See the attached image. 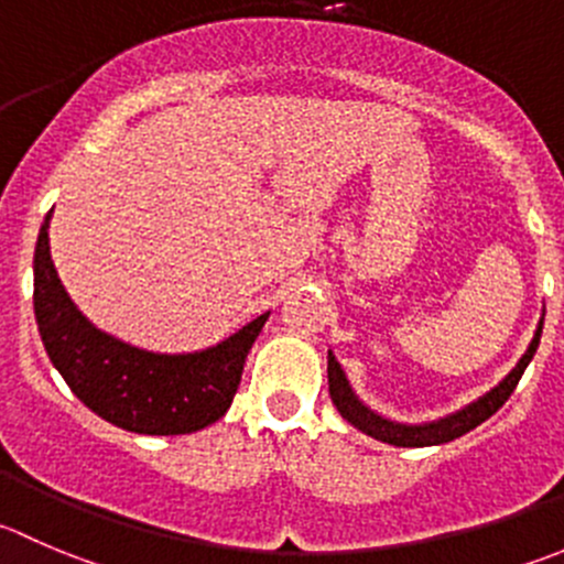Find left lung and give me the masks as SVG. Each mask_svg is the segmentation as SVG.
I'll return each instance as SVG.
<instances>
[{"label": "left lung", "mask_w": 564, "mask_h": 564, "mask_svg": "<svg viewBox=\"0 0 564 564\" xmlns=\"http://www.w3.org/2000/svg\"><path fill=\"white\" fill-rule=\"evenodd\" d=\"M540 333H543V319H540L538 330H534L532 344H529L527 352L521 355V360L516 364V369L505 377L496 388H490L485 397H479L477 402L466 404L457 413L446 415V419L430 421V424H399V421L386 419V415L375 413L371 408H366L358 397H355L352 386H349L347 375H344L341 364L336 360V355L327 352V386H330V399L336 404L338 413L352 424L360 433L371 435V438L382 441V444L391 446H438L446 444V441H455L460 435L471 433L474 427H479L485 419L496 413L501 404L510 399V393L516 391L518 380H521L523 369L529 366V360L534 358L540 344Z\"/></svg>", "instance_id": "1"}]
</instances>
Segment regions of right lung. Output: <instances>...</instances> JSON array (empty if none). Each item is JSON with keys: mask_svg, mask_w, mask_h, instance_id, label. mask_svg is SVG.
Returning <instances> with one entry per match:
<instances>
[{"mask_svg": "<svg viewBox=\"0 0 564 564\" xmlns=\"http://www.w3.org/2000/svg\"><path fill=\"white\" fill-rule=\"evenodd\" d=\"M48 220L35 245V319L43 347L70 391L104 421L137 435H184L226 415L245 358L270 311L200 352H149L98 330L74 305L48 253Z\"/></svg>", "mask_w": 564, "mask_h": 564, "instance_id": "add662e5", "label": "right lung"}]
</instances>
